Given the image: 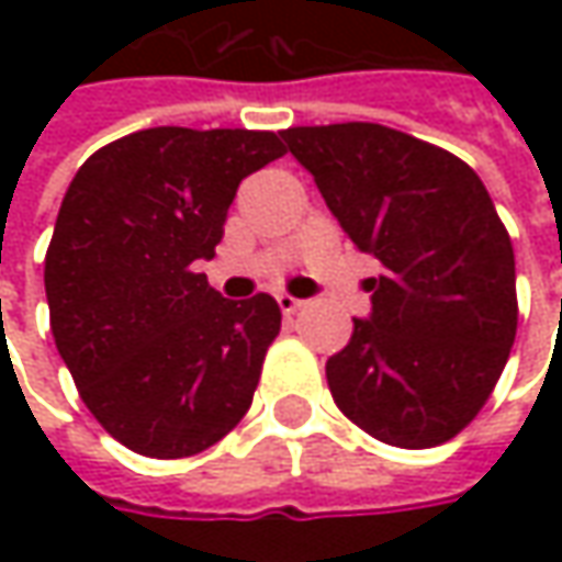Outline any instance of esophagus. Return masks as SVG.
I'll return each mask as SVG.
<instances>
[{
  "label": "esophagus",
  "instance_id": "obj_1",
  "mask_svg": "<svg viewBox=\"0 0 562 562\" xmlns=\"http://www.w3.org/2000/svg\"><path fill=\"white\" fill-rule=\"evenodd\" d=\"M278 306H281V313L284 315H293V313H300L306 303H303V300H296V296H291V293H278Z\"/></svg>",
  "mask_w": 562,
  "mask_h": 562
}]
</instances>
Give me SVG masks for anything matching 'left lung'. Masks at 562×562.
I'll return each mask as SVG.
<instances>
[{"label": "left lung", "mask_w": 562, "mask_h": 562, "mask_svg": "<svg viewBox=\"0 0 562 562\" xmlns=\"http://www.w3.org/2000/svg\"><path fill=\"white\" fill-rule=\"evenodd\" d=\"M344 234L381 262L369 318L325 375L337 409L406 450L460 435L516 337V259L482 178L403 131L347 121L281 131Z\"/></svg>", "instance_id": "left-lung-1"}]
</instances>
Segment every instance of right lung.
Listing matches in <instances>:
<instances>
[{"label": "right lung", "mask_w": 562, "mask_h": 562, "mask_svg": "<svg viewBox=\"0 0 562 562\" xmlns=\"http://www.w3.org/2000/svg\"><path fill=\"white\" fill-rule=\"evenodd\" d=\"M271 131L149 127L77 168L46 249L58 357L124 447L193 457L247 416L281 331L269 293L225 300L212 259L240 181L284 156Z\"/></svg>", "instance_id": "right-lung-1"}]
</instances>
